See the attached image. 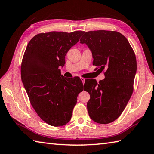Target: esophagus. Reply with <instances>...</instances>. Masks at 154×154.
<instances>
[{
  "label": "esophagus",
  "instance_id": "obj_1",
  "mask_svg": "<svg viewBox=\"0 0 154 154\" xmlns=\"http://www.w3.org/2000/svg\"><path fill=\"white\" fill-rule=\"evenodd\" d=\"M80 80H81V81L82 82L83 84H85V79H84V78H80Z\"/></svg>",
  "mask_w": 154,
  "mask_h": 154
}]
</instances>
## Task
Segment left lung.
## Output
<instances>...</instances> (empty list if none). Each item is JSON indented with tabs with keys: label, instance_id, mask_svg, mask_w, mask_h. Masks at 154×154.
Segmentation results:
<instances>
[{
	"label": "left lung",
	"instance_id": "left-lung-1",
	"mask_svg": "<svg viewBox=\"0 0 154 154\" xmlns=\"http://www.w3.org/2000/svg\"><path fill=\"white\" fill-rule=\"evenodd\" d=\"M92 53L93 66L100 67L105 79L97 83L85 80L84 90L90 94L87 109L99 124L114 122L122 114L133 92L137 72L135 54L128 40L120 32L97 30L84 32L80 40Z\"/></svg>",
	"mask_w": 154,
	"mask_h": 154
}]
</instances>
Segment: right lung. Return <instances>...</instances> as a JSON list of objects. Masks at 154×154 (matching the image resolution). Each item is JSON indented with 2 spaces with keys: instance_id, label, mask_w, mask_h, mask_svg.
Instances as JSON below:
<instances>
[{
  "instance_id": "obj_1",
  "label": "right lung",
  "mask_w": 154,
  "mask_h": 154,
  "mask_svg": "<svg viewBox=\"0 0 154 154\" xmlns=\"http://www.w3.org/2000/svg\"><path fill=\"white\" fill-rule=\"evenodd\" d=\"M85 32H51L36 35L27 45L21 66L26 93L37 114L48 125L63 126L72 118L78 95L83 91L80 78L66 79L59 67Z\"/></svg>"
}]
</instances>
